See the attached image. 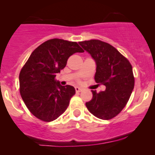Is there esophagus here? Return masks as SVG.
<instances>
[{
	"instance_id": "obj_1",
	"label": "esophagus",
	"mask_w": 155,
	"mask_h": 155,
	"mask_svg": "<svg viewBox=\"0 0 155 155\" xmlns=\"http://www.w3.org/2000/svg\"><path fill=\"white\" fill-rule=\"evenodd\" d=\"M75 90H76V92H81L82 90H83V89L81 88V87H75Z\"/></svg>"
}]
</instances>
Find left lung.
I'll use <instances>...</instances> for the list:
<instances>
[{
    "label": "left lung",
    "mask_w": 155,
    "mask_h": 155,
    "mask_svg": "<svg viewBox=\"0 0 155 155\" xmlns=\"http://www.w3.org/2000/svg\"><path fill=\"white\" fill-rule=\"evenodd\" d=\"M79 44L96 63V82L106 86L104 91L92 90L93 97L85 105L97 118L111 119L124 109L134 90L132 66L116 48L105 42L91 40Z\"/></svg>",
    "instance_id": "obj_1"
}]
</instances>
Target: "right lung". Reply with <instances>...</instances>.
Listing matches in <instances>:
<instances>
[{
  "label": "right lung",
  "mask_w": 155,
  "mask_h": 155,
  "mask_svg": "<svg viewBox=\"0 0 155 155\" xmlns=\"http://www.w3.org/2000/svg\"><path fill=\"white\" fill-rule=\"evenodd\" d=\"M83 51L76 42L51 39L31 53L20 72L19 86L21 98L34 116L49 122L65 112L76 90L62 86L54 78L70 55Z\"/></svg>",
  "instance_id": "add662e5"
}]
</instances>
